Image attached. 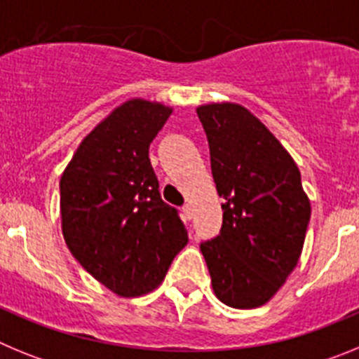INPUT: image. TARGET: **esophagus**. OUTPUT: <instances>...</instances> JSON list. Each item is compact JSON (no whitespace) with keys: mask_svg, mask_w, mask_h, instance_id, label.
I'll return each mask as SVG.
<instances>
[{"mask_svg":"<svg viewBox=\"0 0 359 359\" xmlns=\"http://www.w3.org/2000/svg\"><path fill=\"white\" fill-rule=\"evenodd\" d=\"M182 212H183V217H185V221H190V219H192V215H194V208H192V205H185Z\"/></svg>","mask_w":359,"mask_h":359,"instance_id":"obj_1","label":"esophagus"}]
</instances>
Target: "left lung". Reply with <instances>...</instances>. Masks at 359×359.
Returning <instances> with one entry per match:
<instances>
[{"label": "left lung", "instance_id": "left-lung-1", "mask_svg": "<svg viewBox=\"0 0 359 359\" xmlns=\"http://www.w3.org/2000/svg\"><path fill=\"white\" fill-rule=\"evenodd\" d=\"M223 198V228L201 244L212 290L236 309L275 297L302 255L311 201L287 149L236 102L198 106Z\"/></svg>", "mask_w": 359, "mask_h": 359}]
</instances>
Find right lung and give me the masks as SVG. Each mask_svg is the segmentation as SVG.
<instances>
[{
    "label": "right lung",
    "mask_w": 359,
    "mask_h": 359,
    "mask_svg": "<svg viewBox=\"0 0 359 359\" xmlns=\"http://www.w3.org/2000/svg\"><path fill=\"white\" fill-rule=\"evenodd\" d=\"M172 107L129 98L84 136L61 176V228L82 268L123 298L156 290L189 243L149 160Z\"/></svg>",
    "instance_id": "obj_1"
}]
</instances>
